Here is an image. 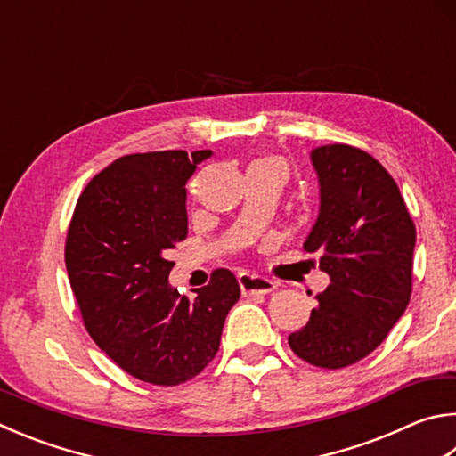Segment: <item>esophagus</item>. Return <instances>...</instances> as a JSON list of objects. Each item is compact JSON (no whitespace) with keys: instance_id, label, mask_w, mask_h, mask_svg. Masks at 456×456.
I'll return each instance as SVG.
<instances>
[{"instance_id":"esophagus-1","label":"esophagus","mask_w":456,"mask_h":456,"mask_svg":"<svg viewBox=\"0 0 456 456\" xmlns=\"http://www.w3.org/2000/svg\"><path fill=\"white\" fill-rule=\"evenodd\" d=\"M239 287H241L243 295H267L271 291H275L279 283L267 277L253 275V273H241V275H239Z\"/></svg>"}]
</instances>
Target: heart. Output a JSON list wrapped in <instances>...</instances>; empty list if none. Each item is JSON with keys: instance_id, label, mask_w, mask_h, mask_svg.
<instances>
[{"instance_id": "b5f03b06", "label": "heart", "mask_w": 456, "mask_h": 456, "mask_svg": "<svg viewBox=\"0 0 456 456\" xmlns=\"http://www.w3.org/2000/svg\"><path fill=\"white\" fill-rule=\"evenodd\" d=\"M251 165H255V167H277L285 173V163L279 157H261V159H255Z\"/></svg>"}]
</instances>
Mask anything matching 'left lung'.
I'll return each instance as SVG.
<instances>
[{
	"instance_id": "left-lung-1",
	"label": "left lung",
	"mask_w": 456,
	"mask_h": 456,
	"mask_svg": "<svg viewBox=\"0 0 456 456\" xmlns=\"http://www.w3.org/2000/svg\"><path fill=\"white\" fill-rule=\"evenodd\" d=\"M311 163L319 215L303 247L330 283L289 346L314 367L341 369L375 351L407 309L417 231L395 179L362 149L322 145Z\"/></svg>"
}]
</instances>
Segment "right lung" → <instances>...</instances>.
<instances>
[{
  "instance_id": "add662e5",
  "label": "right lung",
  "mask_w": 456,
  "mask_h": 456,
  "mask_svg": "<svg viewBox=\"0 0 456 456\" xmlns=\"http://www.w3.org/2000/svg\"><path fill=\"white\" fill-rule=\"evenodd\" d=\"M213 151H155L115 159L77 200L65 267L89 335L107 357L151 385L173 387L209 365L239 301L229 269L195 299L169 285V249L187 237V181Z\"/></svg>"
}]
</instances>
